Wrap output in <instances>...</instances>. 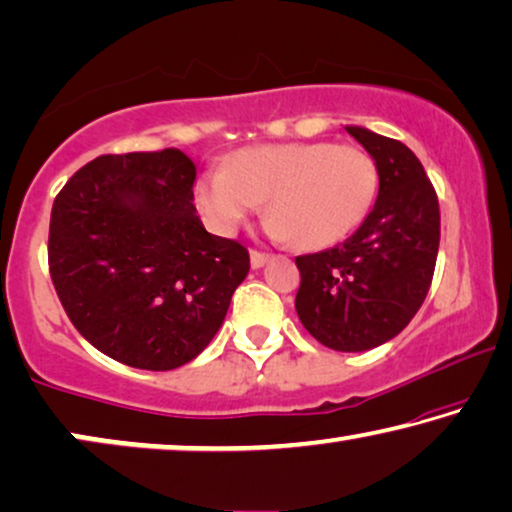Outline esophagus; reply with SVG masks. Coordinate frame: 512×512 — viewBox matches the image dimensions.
<instances>
[{"label":"esophagus","instance_id":"esophagus-1","mask_svg":"<svg viewBox=\"0 0 512 512\" xmlns=\"http://www.w3.org/2000/svg\"><path fill=\"white\" fill-rule=\"evenodd\" d=\"M249 258H251V268H254V270H261L263 265L270 261V254H263V251L251 249V251H249Z\"/></svg>","mask_w":512,"mask_h":512}]
</instances>
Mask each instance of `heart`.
Instances as JSON below:
<instances>
[{"instance_id":"1","label":"heart","mask_w":512,"mask_h":512,"mask_svg":"<svg viewBox=\"0 0 512 512\" xmlns=\"http://www.w3.org/2000/svg\"><path fill=\"white\" fill-rule=\"evenodd\" d=\"M379 194V168L355 145L277 143L238 150L226 168L196 180L194 201L210 231L233 235L265 201L268 231L316 251L348 238Z\"/></svg>"}]
</instances>
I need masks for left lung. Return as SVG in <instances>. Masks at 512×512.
<instances>
[{
  "mask_svg": "<svg viewBox=\"0 0 512 512\" xmlns=\"http://www.w3.org/2000/svg\"><path fill=\"white\" fill-rule=\"evenodd\" d=\"M346 131L376 161L379 196L351 238L295 258V311L316 342L358 353L390 342L416 316L432 284L441 214L409 147L365 127Z\"/></svg>",
  "mask_w": 512,
  "mask_h": 512,
  "instance_id": "8db88e82",
  "label": "left lung"
}]
</instances>
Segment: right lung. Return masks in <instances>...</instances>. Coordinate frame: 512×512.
<instances>
[{"label":"right lung","instance_id":"obj_1","mask_svg":"<svg viewBox=\"0 0 512 512\" xmlns=\"http://www.w3.org/2000/svg\"><path fill=\"white\" fill-rule=\"evenodd\" d=\"M196 164L182 150L103 154L59 191L48 263L71 323L94 348L150 372L212 342L249 272L247 249L207 233Z\"/></svg>","mask_w":512,"mask_h":512}]
</instances>
